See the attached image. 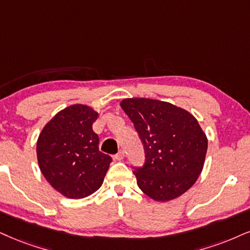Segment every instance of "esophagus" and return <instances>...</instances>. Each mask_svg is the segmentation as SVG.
Masks as SVG:
<instances>
[{
    "instance_id": "1",
    "label": "esophagus",
    "mask_w": 250,
    "mask_h": 250,
    "mask_svg": "<svg viewBox=\"0 0 250 250\" xmlns=\"http://www.w3.org/2000/svg\"><path fill=\"white\" fill-rule=\"evenodd\" d=\"M124 156H125V153H124V150H120V152H118L115 155V160H118V161H120V160H123L124 159Z\"/></svg>"
}]
</instances>
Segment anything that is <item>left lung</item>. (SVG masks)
Masks as SVG:
<instances>
[{
  "instance_id": "obj_1",
  "label": "left lung",
  "mask_w": 250,
  "mask_h": 250,
  "mask_svg": "<svg viewBox=\"0 0 250 250\" xmlns=\"http://www.w3.org/2000/svg\"><path fill=\"white\" fill-rule=\"evenodd\" d=\"M120 106L144 145L145 165L133 170L138 187L158 202L183 195L202 172L208 150L197 119L182 107L150 98H125Z\"/></svg>"
}]
</instances>
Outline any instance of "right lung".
Instances as JSON below:
<instances>
[{"mask_svg": "<svg viewBox=\"0 0 250 250\" xmlns=\"http://www.w3.org/2000/svg\"><path fill=\"white\" fill-rule=\"evenodd\" d=\"M98 113L74 104L58 112L40 132L37 159L40 171L58 192L80 199L100 189L112 159L100 152L92 124Z\"/></svg>", "mask_w": 250, "mask_h": 250, "instance_id": "obj_1", "label": "right lung"}]
</instances>
